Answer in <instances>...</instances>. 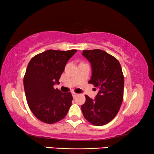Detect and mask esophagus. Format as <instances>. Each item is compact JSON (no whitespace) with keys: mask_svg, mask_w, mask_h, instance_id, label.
Returning a JSON list of instances; mask_svg holds the SVG:
<instances>
[{"mask_svg":"<svg viewBox=\"0 0 154 154\" xmlns=\"http://www.w3.org/2000/svg\"><path fill=\"white\" fill-rule=\"evenodd\" d=\"M72 95H73V97H76L78 95V94L75 93V92H72Z\"/></svg>","mask_w":154,"mask_h":154,"instance_id":"1","label":"esophagus"}]
</instances>
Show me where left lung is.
<instances>
[{"instance_id": "obj_1", "label": "left lung", "mask_w": 154, "mask_h": 154, "mask_svg": "<svg viewBox=\"0 0 154 154\" xmlns=\"http://www.w3.org/2000/svg\"><path fill=\"white\" fill-rule=\"evenodd\" d=\"M91 63L92 75L88 83L99 89L96 98L85 97L81 106L83 116L96 126L106 125L114 119L123 100L124 76L119 60L102 50H83Z\"/></svg>"}]
</instances>
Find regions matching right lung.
I'll return each mask as SVG.
<instances>
[{"label":"right lung","instance_id":"add662e5","mask_svg":"<svg viewBox=\"0 0 154 154\" xmlns=\"http://www.w3.org/2000/svg\"><path fill=\"white\" fill-rule=\"evenodd\" d=\"M77 52L48 50L35 55L27 66L24 88L28 106L40 121L53 124L66 116L73 100L72 94L54 89L60 83L66 62Z\"/></svg>","mask_w":154,"mask_h":154}]
</instances>
